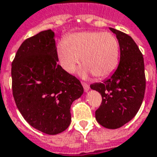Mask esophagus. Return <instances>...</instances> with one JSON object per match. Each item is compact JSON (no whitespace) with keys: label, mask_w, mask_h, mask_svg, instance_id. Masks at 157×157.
Instances as JSON below:
<instances>
[{"label":"esophagus","mask_w":157,"mask_h":157,"mask_svg":"<svg viewBox=\"0 0 157 157\" xmlns=\"http://www.w3.org/2000/svg\"><path fill=\"white\" fill-rule=\"evenodd\" d=\"M82 86H83V87H84V91H85V92H88L89 89H90V86H89L88 84H86L85 82H82Z\"/></svg>","instance_id":"34e87169"}]
</instances>
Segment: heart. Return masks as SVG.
Instances as JSON below:
<instances>
[{
    "mask_svg": "<svg viewBox=\"0 0 157 157\" xmlns=\"http://www.w3.org/2000/svg\"><path fill=\"white\" fill-rule=\"evenodd\" d=\"M57 55L62 68L72 73L82 57L81 74L92 73L98 78H104L115 71L119 59V44L109 33H75L57 45Z\"/></svg>",
    "mask_w": 157,
    "mask_h": 157,
    "instance_id": "heart-1",
    "label": "heart"
}]
</instances>
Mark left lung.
Wrapping results in <instances>:
<instances>
[{
    "mask_svg": "<svg viewBox=\"0 0 157 157\" xmlns=\"http://www.w3.org/2000/svg\"><path fill=\"white\" fill-rule=\"evenodd\" d=\"M116 35L120 48L118 68L109 78L90 86L102 95L96 111L98 124L107 128H118L134 118L144 99L145 75L144 58L130 36L109 28Z\"/></svg>",
    "mask_w": 157,
    "mask_h": 157,
    "instance_id": "8db88e82",
    "label": "left lung"
}]
</instances>
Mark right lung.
I'll list each match as a JSON object with an SVG mask.
<instances>
[{
    "label": "right lung",
    "instance_id": "1",
    "mask_svg": "<svg viewBox=\"0 0 157 157\" xmlns=\"http://www.w3.org/2000/svg\"><path fill=\"white\" fill-rule=\"evenodd\" d=\"M58 60L55 33L48 29L26 39L12 64L16 105L29 124L47 135L68 128L71 106L84 91L78 79Z\"/></svg>",
    "mask_w": 157,
    "mask_h": 157
}]
</instances>
